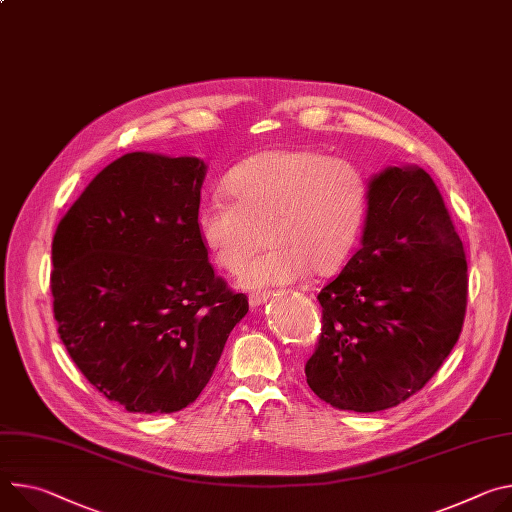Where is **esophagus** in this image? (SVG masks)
<instances>
[{
    "mask_svg": "<svg viewBox=\"0 0 512 512\" xmlns=\"http://www.w3.org/2000/svg\"><path fill=\"white\" fill-rule=\"evenodd\" d=\"M267 296H269L267 292H251L249 294V304L251 306H259V304H263L267 300Z\"/></svg>",
    "mask_w": 512,
    "mask_h": 512,
    "instance_id": "esophagus-1",
    "label": "esophagus"
}]
</instances>
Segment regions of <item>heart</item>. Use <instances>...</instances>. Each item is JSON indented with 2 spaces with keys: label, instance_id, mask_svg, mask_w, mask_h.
Returning <instances> with one entry per match:
<instances>
[{
  "label": "heart",
  "instance_id": "obj_1",
  "mask_svg": "<svg viewBox=\"0 0 512 512\" xmlns=\"http://www.w3.org/2000/svg\"><path fill=\"white\" fill-rule=\"evenodd\" d=\"M233 200L212 198L196 216L212 261L241 271L260 248L270 249L241 275L245 288L284 286L337 271L353 251L367 212V185L359 169L306 147L271 149L226 175Z\"/></svg>",
  "mask_w": 512,
  "mask_h": 512
}]
</instances>
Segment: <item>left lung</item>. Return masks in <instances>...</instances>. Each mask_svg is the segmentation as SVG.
I'll return each instance as SVG.
<instances>
[{
	"instance_id": "8db88e82",
	"label": "left lung",
	"mask_w": 512,
	"mask_h": 512,
	"mask_svg": "<svg viewBox=\"0 0 512 512\" xmlns=\"http://www.w3.org/2000/svg\"><path fill=\"white\" fill-rule=\"evenodd\" d=\"M318 302L304 371L333 408L386 410L437 374L466 318L468 261L427 171L388 167L369 183L361 249Z\"/></svg>"
}]
</instances>
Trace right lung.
<instances>
[{
  "label": "right lung",
  "mask_w": 512,
  "mask_h": 512,
  "mask_svg": "<svg viewBox=\"0 0 512 512\" xmlns=\"http://www.w3.org/2000/svg\"><path fill=\"white\" fill-rule=\"evenodd\" d=\"M204 175L196 157L128 153L91 179L55 232L59 337L87 382L128 412L192 404L249 310L198 235Z\"/></svg>",
  "instance_id": "obj_1"
}]
</instances>
